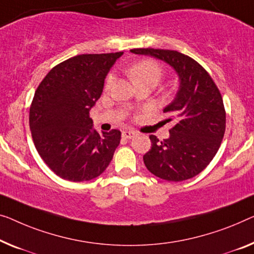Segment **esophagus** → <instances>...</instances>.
I'll return each instance as SVG.
<instances>
[{
  "instance_id": "34e87169",
  "label": "esophagus",
  "mask_w": 254,
  "mask_h": 254,
  "mask_svg": "<svg viewBox=\"0 0 254 254\" xmlns=\"http://www.w3.org/2000/svg\"><path fill=\"white\" fill-rule=\"evenodd\" d=\"M135 134H137V133H135L134 131H130V130H124L122 132V137L124 139H132V138L135 137Z\"/></svg>"
}]
</instances>
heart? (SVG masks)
Returning <instances> with one entry per match:
<instances>
[{
  "label": "heart",
  "mask_w": 254,
  "mask_h": 254,
  "mask_svg": "<svg viewBox=\"0 0 254 254\" xmlns=\"http://www.w3.org/2000/svg\"><path fill=\"white\" fill-rule=\"evenodd\" d=\"M128 74L135 84L142 82H151L156 84L162 76V69L158 66V64L153 62V60H142V62L132 66L128 69ZM113 81H114V75L109 74L107 79H106V86L109 88Z\"/></svg>",
  "instance_id": "heart-1"
}]
</instances>
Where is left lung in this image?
I'll use <instances>...</instances> for the list:
<instances>
[{
  "label": "left lung",
  "instance_id": "1",
  "mask_svg": "<svg viewBox=\"0 0 254 254\" xmlns=\"http://www.w3.org/2000/svg\"><path fill=\"white\" fill-rule=\"evenodd\" d=\"M130 51L168 64L179 81L175 99L163 109L175 119V127L162 141L149 135L151 148L143 155V163L149 172L166 181L177 183L197 176L217 154L225 134L226 113L220 91L190 57L150 48Z\"/></svg>",
  "mask_w": 254,
  "mask_h": 254
}]
</instances>
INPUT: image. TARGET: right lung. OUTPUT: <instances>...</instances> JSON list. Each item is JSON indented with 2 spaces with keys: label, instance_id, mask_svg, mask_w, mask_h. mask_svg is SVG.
I'll use <instances>...</instances> for the list:
<instances>
[{
  "label": "right lung",
  "instance_id": "add662e5",
  "mask_svg": "<svg viewBox=\"0 0 254 254\" xmlns=\"http://www.w3.org/2000/svg\"><path fill=\"white\" fill-rule=\"evenodd\" d=\"M122 55H79L65 60L49 71L34 94L29 109L34 145L63 179L79 183L99 177L120 145L121 132L99 133L89 113Z\"/></svg>",
  "mask_w": 254,
  "mask_h": 254
}]
</instances>
